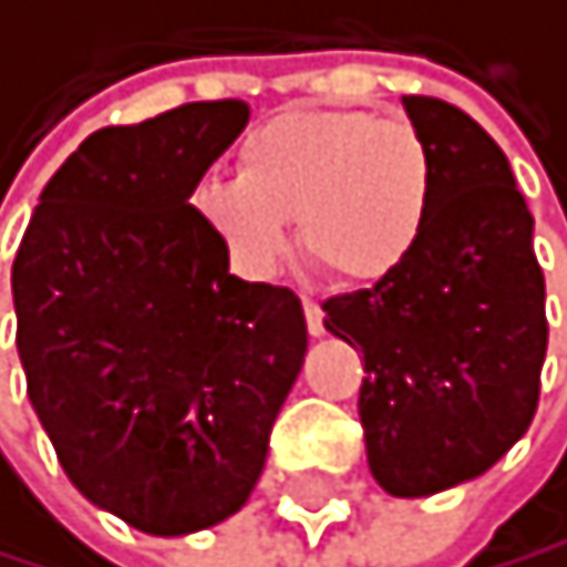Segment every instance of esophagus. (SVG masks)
<instances>
[{"instance_id": "obj_1", "label": "esophagus", "mask_w": 567, "mask_h": 567, "mask_svg": "<svg viewBox=\"0 0 567 567\" xmlns=\"http://www.w3.org/2000/svg\"><path fill=\"white\" fill-rule=\"evenodd\" d=\"M303 313H307V328L310 336H324V310L318 300H303Z\"/></svg>"}]
</instances>
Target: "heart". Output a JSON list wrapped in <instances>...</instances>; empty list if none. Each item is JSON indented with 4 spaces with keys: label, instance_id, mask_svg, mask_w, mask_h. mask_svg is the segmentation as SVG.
<instances>
[{
    "label": "heart",
    "instance_id": "b5f03b06",
    "mask_svg": "<svg viewBox=\"0 0 567 567\" xmlns=\"http://www.w3.org/2000/svg\"><path fill=\"white\" fill-rule=\"evenodd\" d=\"M432 193V153L408 121L300 110L254 127L235 178L203 182L196 210L246 278L275 275L296 220L310 260L342 281H382L422 243Z\"/></svg>",
    "mask_w": 567,
    "mask_h": 567
}]
</instances>
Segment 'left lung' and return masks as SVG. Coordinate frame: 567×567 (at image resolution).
Returning a JSON list of instances; mask_svg holds the SVG:
<instances>
[{"instance_id": "left-lung-1", "label": "left lung", "mask_w": 567, "mask_h": 567, "mask_svg": "<svg viewBox=\"0 0 567 567\" xmlns=\"http://www.w3.org/2000/svg\"><path fill=\"white\" fill-rule=\"evenodd\" d=\"M403 110L432 153L425 235L396 275L321 310L364 353L374 482L429 496L489 472L533 425L550 328L533 214L501 145L443 99L403 95Z\"/></svg>"}]
</instances>
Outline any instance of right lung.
Here are the masks:
<instances>
[{
	"label": "right lung",
	"instance_id": "obj_1",
	"mask_svg": "<svg viewBox=\"0 0 567 567\" xmlns=\"http://www.w3.org/2000/svg\"><path fill=\"white\" fill-rule=\"evenodd\" d=\"M239 99L103 127L42 188L13 260L28 396L66 478L153 536L254 493L307 353L300 296L228 275L193 199Z\"/></svg>",
	"mask_w": 567,
	"mask_h": 567
}]
</instances>
